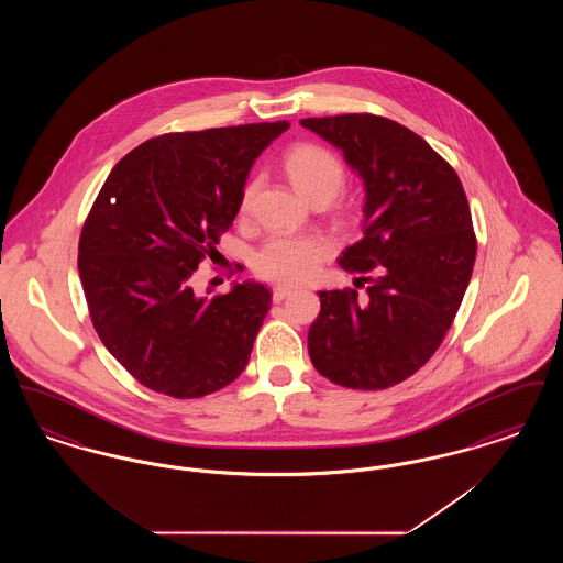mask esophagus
Listing matches in <instances>:
<instances>
[{
  "instance_id": "1",
  "label": "esophagus",
  "mask_w": 563,
  "mask_h": 563,
  "mask_svg": "<svg viewBox=\"0 0 563 563\" xmlns=\"http://www.w3.org/2000/svg\"><path fill=\"white\" fill-rule=\"evenodd\" d=\"M291 294H294V287H289V285H276V287L272 289V299L278 303V301H283L285 297H289Z\"/></svg>"
}]
</instances>
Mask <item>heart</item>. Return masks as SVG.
<instances>
[{
    "instance_id": "obj_1",
    "label": "heart",
    "mask_w": 563,
    "mask_h": 563,
    "mask_svg": "<svg viewBox=\"0 0 563 563\" xmlns=\"http://www.w3.org/2000/svg\"><path fill=\"white\" fill-rule=\"evenodd\" d=\"M285 168L306 198L324 196L331 200L344 186V166L327 147L301 143L285 156ZM257 181H249L242 191L241 209L249 211ZM329 253V244L319 236L276 232L253 253V269L268 280L299 283L310 278Z\"/></svg>"
}]
</instances>
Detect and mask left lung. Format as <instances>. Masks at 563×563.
<instances>
[{"instance_id": "1", "label": "left lung", "mask_w": 563, "mask_h": 563, "mask_svg": "<svg viewBox=\"0 0 563 563\" xmlns=\"http://www.w3.org/2000/svg\"><path fill=\"white\" fill-rule=\"evenodd\" d=\"M299 124L342 150L365 186L363 239L340 257L354 289L319 291L310 361L346 388L395 386L441 346L468 287L477 239L466 194L454 168L395 120L344 113Z\"/></svg>"}]
</instances>
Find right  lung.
Masks as SVG:
<instances>
[{"mask_svg":"<svg viewBox=\"0 0 563 563\" xmlns=\"http://www.w3.org/2000/svg\"><path fill=\"white\" fill-rule=\"evenodd\" d=\"M289 122L154 136L109 173L81 228L92 324L136 382L198 399L244 372L272 294L246 280L213 299L189 278L241 209L257 156Z\"/></svg>","mask_w":563,"mask_h":563,"instance_id":"right-lung-1","label":"right lung"}]
</instances>
